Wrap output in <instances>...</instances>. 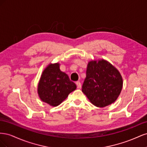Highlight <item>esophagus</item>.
<instances>
[{"label":"esophagus","instance_id":"34e87169","mask_svg":"<svg viewBox=\"0 0 147 147\" xmlns=\"http://www.w3.org/2000/svg\"><path fill=\"white\" fill-rule=\"evenodd\" d=\"M75 83H76L77 86V87H78V88H81V87H82V84H81L80 82L79 81H78V82H77Z\"/></svg>","mask_w":147,"mask_h":147}]
</instances>
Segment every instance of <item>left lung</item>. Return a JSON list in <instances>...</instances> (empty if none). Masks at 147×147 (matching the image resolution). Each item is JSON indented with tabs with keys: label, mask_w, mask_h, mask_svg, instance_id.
Listing matches in <instances>:
<instances>
[{
	"label": "left lung",
	"mask_w": 147,
	"mask_h": 147,
	"mask_svg": "<svg viewBox=\"0 0 147 147\" xmlns=\"http://www.w3.org/2000/svg\"><path fill=\"white\" fill-rule=\"evenodd\" d=\"M123 87V79L118 70L105 60L91 61L82 92L97 107H104L116 100Z\"/></svg>",
	"instance_id": "1"
}]
</instances>
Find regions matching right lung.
I'll return each instance as SVG.
<instances>
[{
    "instance_id": "obj_1",
    "label": "right lung",
    "mask_w": 147,
    "mask_h": 147,
    "mask_svg": "<svg viewBox=\"0 0 147 147\" xmlns=\"http://www.w3.org/2000/svg\"><path fill=\"white\" fill-rule=\"evenodd\" d=\"M77 88L68 75L61 72L58 63L50 64L43 72L38 85L40 99L51 106L59 105Z\"/></svg>"
}]
</instances>
